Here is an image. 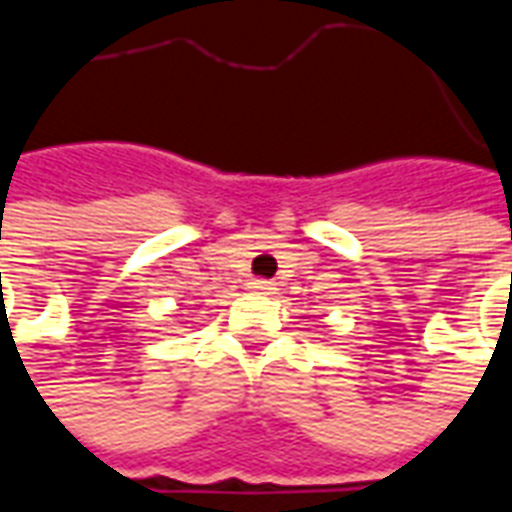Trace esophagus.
Listing matches in <instances>:
<instances>
[{
    "instance_id": "obj_1",
    "label": "esophagus",
    "mask_w": 512,
    "mask_h": 512,
    "mask_svg": "<svg viewBox=\"0 0 512 512\" xmlns=\"http://www.w3.org/2000/svg\"><path fill=\"white\" fill-rule=\"evenodd\" d=\"M252 288H255V290H274V288H271V282H268V279H255V282H252Z\"/></svg>"
}]
</instances>
